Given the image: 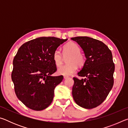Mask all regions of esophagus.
<instances>
[{
	"label": "esophagus",
	"mask_w": 128,
	"mask_h": 128,
	"mask_svg": "<svg viewBox=\"0 0 128 128\" xmlns=\"http://www.w3.org/2000/svg\"><path fill=\"white\" fill-rule=\"evenodd\" d=\"M69 78L68 76H64V79H67V78Z\"/></svg>",
	"instance_id": "esophagus-1"
}]
</instances>
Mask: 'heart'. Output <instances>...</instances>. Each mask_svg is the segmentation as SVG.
<instances>
[{
    "mask_svg": "<svg viewBox=\"0 0 128 128\" xmlns=\"http://www.w3.org/2000/svg\"><path fill=\"white\" fill-rule=\"evenodd\" d=\"M80 47L74 42H70L64 45L62 48V55L64 57L69 55L66 60L68 64L58 68V74L70 76L76 71L77 66L80 67L84 66L85 59L83 54L80 52ZM53 60L57 66H61L62 64V56L58 50H56L54 52Z\"/></svg>",
    "mask_w": 128,
    "mask_h": 128,
    "instance_id": "heart-1",
    "label": "heart"
}]
</instances>
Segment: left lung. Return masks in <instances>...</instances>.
<instances>
[{"label":"left lung","mask_w":128,"mask_h":128,"mask_svg":"<svg viewBox=\"0 0 128 128\" xmlns=\"http://www.w3.org/2000/svg\"><path fill=\"white\" fill-rule=\"evenodd\" d=\"M71 40L80 45L86 58L77 74L86 78H73V98L80 107L92 109L103 102L113 87L114 64L112 54L104 43L95 39L77 36Z\"/></svg>","instance_id":"8db88e82"}]
</instances>
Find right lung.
Returning a JSON list of instances; mask_svg holds the SVG:
<instances>
[{
    "instance_id": "right-lung-1",
    "label": "right lung",
    "mask_w": 128,
    "mask_h": 128,
    "mask_svg": "<svg viewBox=\"0 0 128 128\" xmlns=\"http://www.w3.org/2000/svg\"><path fill=\"white\" fill-rule=\"evenodd\" d=\"M67 40L40 37L24 43L17 51L11 78L17 97L27 107L41 111L52 102L54 89L63 79L51 76L57 70L53 54Z\"/></svg>"
}]
</instances>
